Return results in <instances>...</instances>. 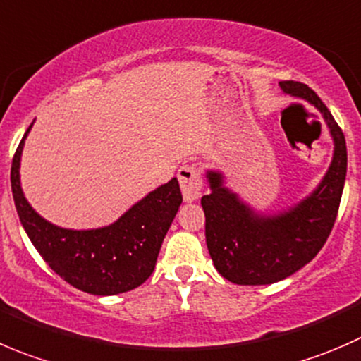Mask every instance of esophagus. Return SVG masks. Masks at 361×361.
<instances>
[{
	"label": "esophagus",
	"instance_id": "obj_1",
	"mask_svg": "<svg viewBox=\"0 0 361 361\" xmlns=\"http://www.w3.org/2000/svg\"><path fill=\"white\" fill-rule=\"evenodd\" d=\"M180 182L182 195L185 202H195L202 196L203 192V180L202 172L196 165H182L179 173H177Z\"/></svg>",
	"mask_w": 361,
	"mask_h": 361
}]
</instances>
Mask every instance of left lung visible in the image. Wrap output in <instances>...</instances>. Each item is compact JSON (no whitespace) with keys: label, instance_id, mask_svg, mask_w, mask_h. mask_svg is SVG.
<instances>
[{"label":"left lung","instance_id":"1","mask_svg":"<svg viewBox=\"0 0 361 361\" xmlns=\"http://www.w3.org/2000/svg\"><path fill=\"white\" fill-rule=\"evenodd\" d=\"M279 85L323 114L335 142L334 159L309 198L274 217L255 216L233 192L223 188L219 173L209 172L212 191L202 196L207 247L217 272L242 286L277 283L307 265L334 228L344 189L348 149L337 121L309 85L295 80L279 82Z\"/></svg>","mask_w":361,"mask_h":361}]
</instances>
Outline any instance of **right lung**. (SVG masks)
<instances>
[{"mask_svg": "<svg viewBox=\"0 0 361 361\" xmlns=\"http://www.w3.org/2000/svg\"><path fill=\"white\" fill-rule=\"evenodd\" d=\"M24 138L12 159V195L20 223L44 262L61 279L91 295H117L144 284L182 203L179 180L172 179L149 192L110 226L64 230L38 216L24 198L19 180Z\"/></svg>", "mask_w": 361, "mask_h": 361, "instance_id": "obj_1", "label": "right lung"}]
</instances>
